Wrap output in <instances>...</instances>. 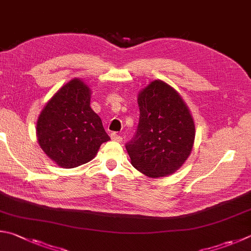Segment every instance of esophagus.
<instances>
[{
	"label": "esophagus",
	"instance_id": "obj_1",
	"mask_svg": "<svg viewBox=\"0 0 251 251\" xmlns=\"http://www.w3.org/2000/svg\"><path fill=\"white\" fill-rule=\"evenodd\" d=\"M111 138H112L113 140L118 141V143H120V141H122V140H123V137H122V136L117 135L116 133H112V134H111Z\"/></svg>",
	"mask_w": 251,
	"mask_h": 251
}]
</instances>
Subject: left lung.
I'll return each mask as SVG.
<instances>
[{"mask_svg": "<svg viewBox=\"0 0 251 251\" xmlns=\"http://www.w3.org/2000/svg\"><path fill=\"white\" fill-rule=\"evenodd\" d=\"M139 124L126 145L131 165L149 177L167 176L183 166L192 151L195 125L177 91L154 80L138 93Z\"/></svg>", "mask_w": 251, "mask_h": 251, "instance_id": "obj_1", "label": "left lung"}]
</instances>
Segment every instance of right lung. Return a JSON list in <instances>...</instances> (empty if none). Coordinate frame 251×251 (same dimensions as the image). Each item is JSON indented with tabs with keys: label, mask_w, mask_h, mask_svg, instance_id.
I'll return each instance as SVG.
<instances>
[{
	"label": "right lung",
	"mask_w": 251,
	"mask_h": 251,
	"mask_svg": "<svg viewBox=\"0 0 251 251\" xmlns=\"http://www.w3.org/2000/svg\"><path fill=\"white\" fill-rule=\"evenodd\" d=\"M91 89L78 78L62 85L40 112L36 136L43 151L65 169L97 156L110 140L100 116L90 106Z\"/></svg>",
	"instance_id": "obj_1"
}]
</instances>
